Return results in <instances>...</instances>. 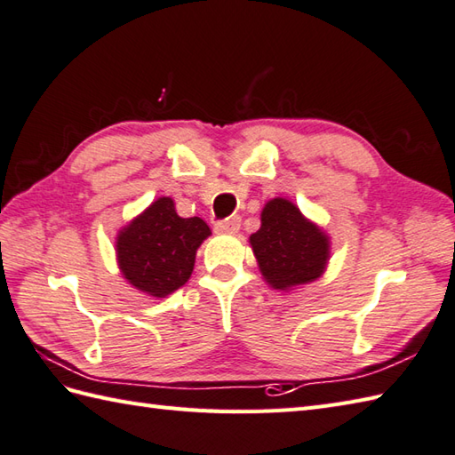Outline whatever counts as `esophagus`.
Segmentation results:
<instances>
[{
    "label": "esophagus",
    "instance_id": "1",
    "mask_svg": "<svg viewBox=\"0 0 455 455\" xmlns=\"http://www.w3.org/2000/svg\"><path fill=\"white\" fill-rule=\"evenodd\" d=\"M216 231H220V234H235V231H239L241 228V218L239 216H229L226 220H220L216 221Z\"/></svg>",
    "mask_w": 455,
    "mask_h": 455
}]
</instances>
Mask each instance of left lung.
<instances>
[{
	"mask_svg": "<svg viewBox=\"0 0 455 455\" xmlns=\"http://www.w3.org/2000/svg\"><path fill=\"white\" fill-rule=\"evenodd\" d=\"M260 229L251 245L262 276L272 288L286 290L321 276L329 259V241L290 200L275 198L262 208Z\"/></svg>",
	"mask_w": 455,
	"mask_h": 455,
	"instance_id": "left-lung-1",
	"label": "left lung"
}]
</instances>
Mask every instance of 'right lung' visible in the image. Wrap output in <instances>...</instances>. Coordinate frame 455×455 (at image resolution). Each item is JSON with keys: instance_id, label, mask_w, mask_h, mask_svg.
I'll list each match as a JSON object with an SVG mask.
<instances>
[{"instance_id": "1", "label": "right lung", "mask_w": 455, "mask_h": 455, "mask_svg": "<svg viewBox=\"0 0 455 455\" xmlns=\"http://www.w3.org/2000/svg\"><path fill=\"white\" fill-rule=\"evenodd\" d=\"M208 235L204 220L180 218L173 200L164 196L120 231L118 267L130 284L164 298L193 275L196 249Z\"/></svg>"}]
</instances>
